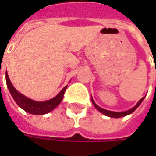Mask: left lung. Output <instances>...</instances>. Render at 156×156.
<instances>
[{
    "label": "left lung",
    "mask_w": 156,
    "mask_h": 156,
    "mask_svg": "<svg viewBox=\"0 0 156 156\" xmlns=\"http://www.w3.org/2000/svg\"><path fill=\"white\" fill-rule=\"evenodd\" d=\"M145 98V96L144 97H142L138 102H137V104L135 105L134 108H132L131 109H129L128 111H124V112H114V111H109V110H106L104 108H101V107H99L98 105L96 104L94 101L93 98H91V101H92V103L94 104V106L98 109V110L101 112V113H102L104 115H107V116H109V117H113V118H120V117H122V116H126V115H128L129 114H132L134 111L141 105V103L142 102V101L144 100Z\"/></svg>",
    "instance_id": "obj_1"
}]
</instances>
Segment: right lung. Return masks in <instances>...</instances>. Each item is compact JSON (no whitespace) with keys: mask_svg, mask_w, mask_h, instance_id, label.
<instances>
[{"mask_svg":"<svg viewBox=\"0 0 156 156\" xmlns=\"http://www.w3.org/2000/svg\"><path fill=\"white\" fill-rule=\"evenodd\" d=\"M6 81H7V86L9 87V92L11 94L12 97L15 100V102L17 103V105L20 108H21L23 110H25L29 114H32V115H45V114L49 113L50 111L54 110L57 106L62 102L63 95H64V93L67 88V86H65L56 96H55L54 98L48 100V101H36L27 98L22 94L18 92L12 85L8 74H6Z\"/></svg>","mask_w":156,"mask_h":156,"instance_id":"1","label":"right lung"}]
</instances>
